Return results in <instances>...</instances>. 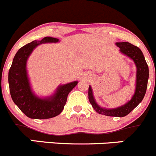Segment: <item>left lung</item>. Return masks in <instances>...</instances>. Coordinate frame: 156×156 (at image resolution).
I'll return each instance as SVG.
<instances>
[{
  "instance_id": "left-lung-1",
  "label": "left lung",
  "mask_w": 156,
  "mask_h": 156,
  "mask_svg": "<svg viewBox=\"0 0 156 156\" xmlns=\"http://www.w3.org/2000/svg\"><path fill=\"white\" fill-rule=\"evenodd\" d=\"M115 44L120 48V52L132 59L136 66V80L135 90L131 100L127 103L115 108H105L101 107L96 102L93 95L91 85L88 87V99L93 108L99 114L113 117H124L137 107L142 101L145 92L148 80V67L145 62V57L139 48L129 43V42H116Z\"/></svg>"
}]
</instances>
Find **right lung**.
Returning <instances> with one entry per match:
<instances>
[{
    "mask_svg": "<svg viewBox=\"0 0 156 156\" xmlns=\"http://www.w3.org/2000/svg\"><path fill=\"white\" fill-rule=\"evenodd\" d=\"M58 38L45 37L33 41L16 53L8 73L10 93L14 104L30 119H47L58 115L64 109L70 91L77 85L75 81L59 85L53 94L41 98L32 91L27 71V62L32 51L39 44L57 43Z\"/></svg>",
    "mask_w": 156,
    "mask_h": 156,
    "instance_id": "1",
    "label": "right lung"
}]
</instances>
